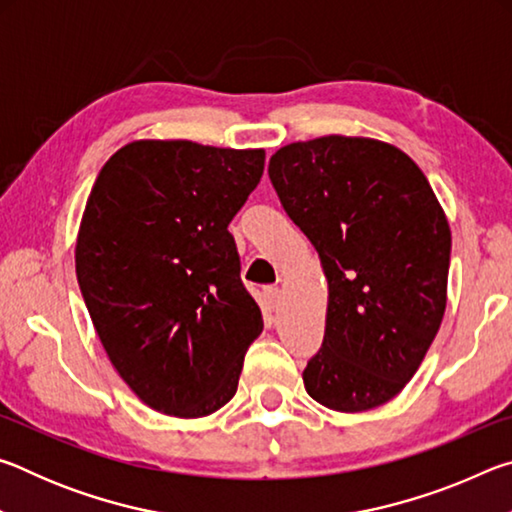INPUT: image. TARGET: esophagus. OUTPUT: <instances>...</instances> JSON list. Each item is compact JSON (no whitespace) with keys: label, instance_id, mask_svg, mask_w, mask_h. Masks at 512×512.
Listing matches in <instances>:
<instances>
[{"label":"esophagus","instance_id":"obj_1","mask_svg":"<svg viewBox=\"0 0 512 512\" xmlns=\"http://www.w3.org/2000/svg\"><path fill=\"white\" fill-rule=\"evenodd\" d=\"M264 296H266L268 305L275 309L277 307V300H280V289H277V287H266L264 289Z\"/></svg>","mask_w":512,"mask_h":512}]
</instances>
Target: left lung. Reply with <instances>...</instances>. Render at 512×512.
<instances>
[{"label": "left lung", "mask_w": 512, "mask_h": 512, "mask_svg": "<svg viewBox=\"0 0 512 512\" xmlns=\"http://www.w3.org/2000/svg\"><path fill=\"white\" fill-rule=\"evenodd\" d=\"M268 178L329 287L307 393L341 413L386 404L420 368L447 305L452 232L429 180L395 146L343 135L282 146Z\"/></svg>", "instance_id": "left-lung-1"}]
</instances>
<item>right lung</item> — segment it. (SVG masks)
<instances>
[{
	"label": "right lung",
	"instance_id": "right-lung-1",
	"mask_svg": "<svg viewBox=\"0 0 512 512\" xmlns=\"http://www.w3.org/2000/svg\"><path fill=\"white\" fill-rule=\"evenodd\" d=\"M264 158L262 149L140 140L94 180L76 277L112 366L155 411L203 418L237 393L264 323L228 225Z\"/></svg>",
	"mask_w": 512,
	"mask_h": 512
}]
</instances>
